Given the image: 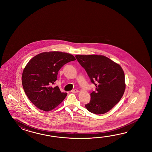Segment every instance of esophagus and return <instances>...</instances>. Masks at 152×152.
Returning <instances> with one entry per match:
<instances>
[{"label":"esophagus","instance_id":"esophagus-1","mask_svg":"<svg viewBox=\"0 0 152 152\" xmlns=\"http://www.w3.org/2000/svg\"><path fill=\"white\" fill-rule=\"evenodd\" d=\"M71 92L73 94H75V93H77L79 92V91L77 90H73L71 91Z\"/></svg>","mask_w":152,"mask_h":152}]
</instances>
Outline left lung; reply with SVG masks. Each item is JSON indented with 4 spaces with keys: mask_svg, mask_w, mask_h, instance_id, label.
<instances>
[{
    "mask_svg": "<svg viewBox=\"0 0 152 152\" xmlns=\"http://www.w3.org/2000/svg\"><path fill=\"white\" fill-rule=\"evenodd\" d=\"M96 87L91 93V100L85 105L92 113L99 115L110 111L119 102L126 89L123 69L117 63L104 55H76ZM96 80L97 84L94 83Z\"/></svg>",
    "mask_w": 152,
    "mask_h": 152,
    "instance_id": "left-lung-1",
    "label": "left lung"
}]
</instances>
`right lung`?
Segmentation results:
<instances>
[{
    "mask_svg": "<svg viewBox=\"0 0 152 152\" xmlns=\"http://www.w3.org/2000/svg\"><path fill=\"white\" fill-rule=\"evenodd\" d=\"M74 60L75 56L67 53L43 52L33 57L26 64L22 75L23 89L38 109L50 111L64 100L67 94L52 85L58 79L60 69Z\"/></svg>",
    "mask_w": 152,
    "mask_h": 152,
    "instance_id": "1",
    "label": "right lung"
}]
</instances>
